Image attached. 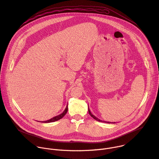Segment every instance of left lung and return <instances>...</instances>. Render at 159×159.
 <instances>
[{
  "label": "left lung",
  "instance_id": "8db88e82",
  "mask_svg": "<svg viewBox=\"0 0 159 159\" xmlns=\"http://www.w3.org/2000/svg\"><path fill=\"white\" fill-rule=\"evenodd\" d=\"M88 111H89V115H91V116L94 119H95L96 120H97V121H98V122H105V123H111V122H106V121H103V120H100V119H99L98 118H97L96 117H95L94 115H93L92 113H91V111H90V110H89V106H88ZM115 123V122H114Z\"/></svg>",
  "mask_w": 159,
  "mask_h": 159
}]
</instances>
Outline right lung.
Instances as JSON below:
<instances>
[{
  "label": "right lung",
  "mask_w": 159,
  "mask_h": 159,
  "mask_svg": "<svg viewBox=\"0 0 159 159\" xmlns=\"http://www.w3.org/2000/svg\"><path fill=\"white\" fill-rule=\"evenodd\" d=\"M67 111H68V105H66L65 110L63 111V113H61V114H60L59 115H57V116H55L52 118H51V119L49 120H48L46 121H42V122H44V123H50V122H55V121H57L58 120L60 119H61V118H63L65 115H66V113H67Z\"/></svg>",
  "instance_id": "right-lung-1"
}]
</instances>
